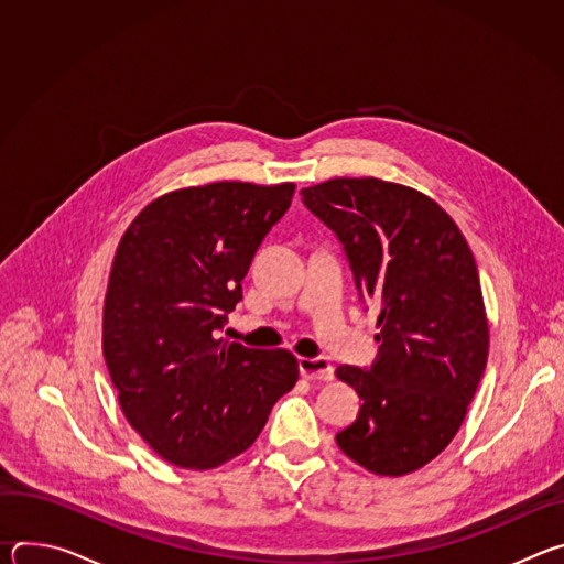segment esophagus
I'll return each instance as SVG.
<instances>
[{
	"mask_svg": "<svg viewBox=\"0 0 564 564\" xmlns=\"http://www.w3.org/2000/svg\"><path fill=\"white\" fill-rule=\"evenodd\" d=\"M299 372L305 379H312V381H330L335 377V368L324 357H314V359L301 357L299 359Z\"/></svg>",
	"mask_w": 564,
	"mask_h": 564,
	"instance_id": "34e87169",
	"label": "esophagus"
}]
</instances>
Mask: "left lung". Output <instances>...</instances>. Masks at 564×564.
I'll return each mask as SVG.
<instances>
[{
  "label": "left lung",
  "instance_id": "1",
  "mask_svg": "<svg viewBox=\"0 0 564 564\" xmlns=\"http://www.w3.org/2000/svg\"><path fill=\"white\" fill-rule=\"evenodd\" d=\"M301 196L341 240L359 296L379 310L375 364L337 368L364 401L337 444L370 473H413L451 444L487 368L473 252L433 198L404 185L333 178Z\"/></svg>",
  "mask_w": 564,
  "mask_h": 564
}]
</instances>
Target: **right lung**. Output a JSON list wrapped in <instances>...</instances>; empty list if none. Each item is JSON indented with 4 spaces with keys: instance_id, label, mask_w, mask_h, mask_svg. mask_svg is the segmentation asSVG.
<instances>
[{
    "instance_id": "right-lung-1",
    "label": "right lung",
    "mask_w": 564,
    "mask_h": 564,
    "mask_svg": "<svg viewBox=\"0 0 564 564\" xmlns=\"http://www.w3.org/2000/svg\"><path fill=\"white\" fill-rule=\"evenodd\" d=\"M292 194L294 183L176 189L120 238L105 296V361L127 422L181 468H216L248 451L299 379L292 352L220 337Z\"/></svg>"
}]
</instances>
